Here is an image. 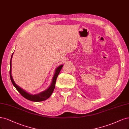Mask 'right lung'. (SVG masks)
I'll list each match as a JSON object with an SVG mask.
<instances>
[{"label":"right lung","mask_w":129,"mask_h":129,"mask_svg":"<svg viewBox=\"0 0 129 129\" xmlns=\"http://www.w3.org/2000/svg\"><path fill=\"white\" fill-rule=\"evenodd\" d=\"M12 55H13V54H12ZM12 55L11 61H10V78H11V82L13 84V85L14 86V87L16 88V89L17 90V91H18L20 93L21 95H22L24 98H25V99H28L29 100H30V101H32L39 102V101H44V100H45L47 99L48 98H49L51 95L53 91H54V88H55V83H56V78H57V76H58V75L59 74L60 72L61 71L63 65H61L60 66H59V67L56 69L54 77H53V81H52L51 85L50 86V87L49 88H48L47 90L44 91V92H42L41 93H40L38 94L32 95V94H29V93H27L26 91L23 90V89H22V88L21 87H20L19 86H17L16 84L15 83L14 80L13 79L12 75H11V60H12Z\"/></svg>","instance_id":"obj_1"}]
</instances>
